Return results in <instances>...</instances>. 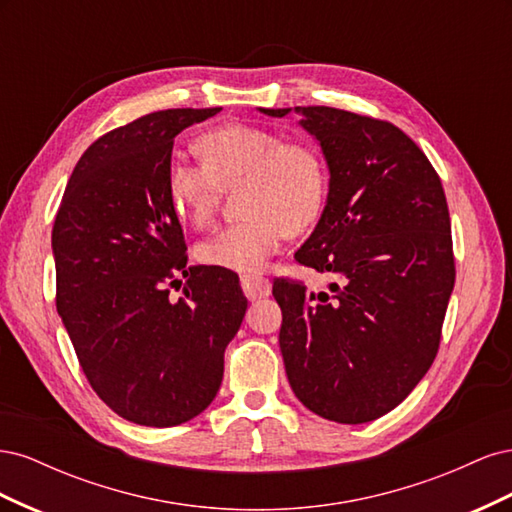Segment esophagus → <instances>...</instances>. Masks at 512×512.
Returning a JSON list of instances; mask_svg holds the SVG:
<instances>
[{
    "label": "esophagus",
    "instance_id": "obj_1",
    "mask_svg": "<svg viewBox=\"0 0 512 512\" xmlns=\"http://www.w3.org/2000/svg\"><path fill=\"white\" fill-rule=\"evenodd\" d=\"M241 288L250 301H260L271 294V282L258 275H241Z\"/></svg>",
    "mask_w": 512,
    "mask_h": 512
}]
</instances>
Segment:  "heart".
Here are the masks:
<instances>
[{"label":"heart","mask_w":512,"mask_h":512,"mask_svg":"<svg viewBox=\"0 0 512 512\" xmlns=\"http://www.w3.org/2000/svg\"><path fill=\"white\" fill-rule=\"evenodd\" d=\"M200 166L175 164L166 192L181 220L207 226L222 190L241 185L243 220L200 241L196 256L209 267L258 271L290 232L312 226L327 200V170L318 151L301 141H282L271 130L226 123L196 138Z\"/></svg>","instance_id":"b5f03b06"}]
</instances>
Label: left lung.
<instances>
[{"mask_svg": "<svg viewBox=\"0 0 512 512\" xmlns=\"http://www.w3.org/2000/svg\"><path fill=\"white\" fill-rule=\"evenodd\" d=\"M284 117L290 108H260ZM329 164V196L301 265L339 275L331 292L277 277L280 350L303 406L335 423L376 421L436 359L455 286L451 218L436 168L389 121L297 106Z\"/></svg>", "mask_w": 512, "mask_h": 512, "instance_id": "obj_1", "label": "left lung"}]
</instances>
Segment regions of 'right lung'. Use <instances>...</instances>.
<instances>
[{"instance_id": "right-lung-1", "label": "right lung", "mask_w": 512, "mask_h": 512, "mask_svg": "<svg viewBox=\"0 0 512 512\" xmlns=\"http://www.w3.org/2000/svg\"><path fill=\"white\" fill-rule=\"evenodd\" d=\"M220 111L168 108L106 132L55 218L57 312L91 389L136 425L175 427L211 404L247 309L232 271L188 267L166 192L175 136Z\"/></svg>"}]
</instances>
